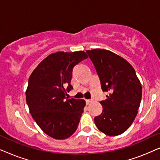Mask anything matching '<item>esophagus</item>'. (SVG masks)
<instances>
[{
    "label": "esophagus",
    "instance_id": "34e87169",
    "mask_svg": "<svg viewBox=\"0 0 160 160\" xmlns=\"http://www.w3.org/2000/svg\"><path fill=\"white\" fill-rule=\"evenodd\" d=\"M92 102V100H86V103H87V105L90 104Z\"/></svg>",
    "mask_w": 160,
    "mask_h": 160
}]
</instances>
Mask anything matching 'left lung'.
<instances>
[{
    "mask_svg": "<svg viewBox=\"0 0 160 160\" xmlns=\"http://www.w3.org/2000/svg\"><path fill=\"white\" fill-rule=\"evenodd\" d=\"M95 65L103 92H110L100 101L101 114L95 117L98 130L110 136L128 130L138 113L142 87L133 67L124 58L105 49L86 52Z\"/></svg>",
    "mask_w": 160,
    "mask_h": 160,
    "instance_id": "obj_1",
    "label": "left lung"
}]
</instances>
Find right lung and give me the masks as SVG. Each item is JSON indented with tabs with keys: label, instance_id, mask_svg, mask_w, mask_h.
<instances>
[{
	"label": "right lung",
	"instance_id": "add662e5",
	"mask_svg": "<svg viewBox=\"0 0 160 160\" xmlns=\"http://www.w3.org/2000/svg\"><path fill=\"white\" fill-rule=\"evenodd\" d=\"M88 58L83 51L50 54L32 71L28 80L26 102L41 130L54 139L68 138L77 130L85 100H65L73 67Z\"/></svg>",
	"mask_w": 160,
	"mask_h": 160
}]
</instances>
